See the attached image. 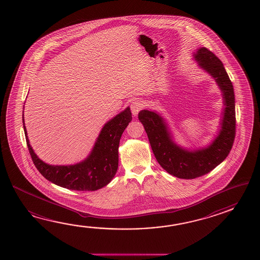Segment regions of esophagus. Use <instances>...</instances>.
<instances>
[{"label":"esophagus","instance_id":"1","mask_svg":"<svg viewBox=\"0 0 260 260\" xmlns=\"http://www.w3.org/2000/svg\"><path fill=\"white\" fill-rule=\"evenodd\" d=\"M143 109V103L140 100H136L131 103V111H132L133 115L137 116L138 112Z\"/></svg>","mask_w":260,"mask_h":260}]
</instances>
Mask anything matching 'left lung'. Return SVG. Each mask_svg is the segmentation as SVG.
<instances>
[{
    "label": "left lung",
    "instance_id": "1",
    "mask_svg": "<svg viewBox=\"0 0 260 260\" xmlns=\"http://www.w3.org/2000/svg\"><path fill=\"white\" fill-rule=\"evenodd\" d=\"M194 58L215 79L221 89L225 105L219 134L207 148L192 151L182 149L173 141L160 114L148 110L138 113V119L144 125L159 165L169 174L183 179L202 177L220 165L232 149L236 131L234 91L222 62L205 47L197 50Z\"/></svg>",
    "mask_w": 260,
    "mask_h": 260
}]
</instances>
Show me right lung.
Instances as JSON below:
<instances>
[{
    "instance_id": "obj_1",
    "label": "right lung",
    "mask_w": 260,
    "mask_h": 260,
    "mask_svg": "<svg viewBox=\"0 0 260 260\" xmlns=\"http://www.w3.org/2000/svg\"><path fill=\"white\" fill-rule=\"evenodd\" d=\"M22 120L28 151L38 171L47 180L62 188L94 191L105 187L116 174L120 139L124 129L132 121V113L130 108H126L105 123L88 157L73 166H50L40 160L29 145L24 114Z\"/></svg>"
}]
</instances>
